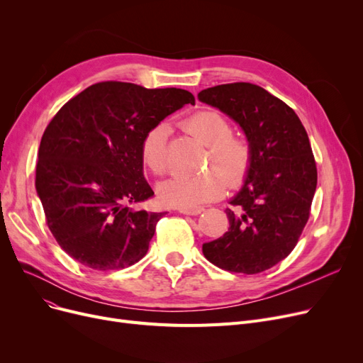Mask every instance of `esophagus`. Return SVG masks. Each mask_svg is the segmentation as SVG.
Returning a JSON list of instances; mask_svg holds the SVG:
<instances>
[{"mask_svg": "<svg viewBox=\"0 0 363 363\" xmlns=\"http://www.w3.org/2000/svg\"><path fill=\"white\" fill-rule=\"evenodd\" d=\"M204 212L203 207H189V208H179V213L189 215V216H197Z\"/></svg>", "mask_w": 363, "mask_h": 363, "instance_id": "34e87169", "label": "esophagus"}]
</instances>
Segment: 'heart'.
I'll list each match as a JSON object with an SVG mask.
<instances>
[{"mask_svg":"<svg viewBox=\"0 0 363 363\" xmlns=\"http://www.w3.org/2000/svg\"><path fill=\"white\" fill-rule=\"evenodd\" d=\"M185 129L207 147L206 169L197 175H175L159 185V199L170 207L189 208L218 200L230 186H238L249 175L253 163L250 143L233 135V125L216 110H200L184 122ZM169 128L159 123L147 130L141 141V159L156 175L169 169Z\"/></svg>","mask_w":363,"mask_h":363,"instance_id":"obj_1","label":"heart"}]
</instances>
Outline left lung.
<instances>
[{"label":"left lung","instance_id":"1","mask_svg":"<svg viewBox=\"0 0 363 363\" xmlns=\"http://www.w3.org/2000/svg\"><path fill=\"white\" fill-rule=\"evenodd\" d=\"M199 100L234 119L253 150L249 175L225 211L230 228L204 242L203 255L225 271L263 272L293 252L311 215L318 172L308 132L291 107L255 84L207 88Z\"/></svg>","mask_w":363,"mask_h":363}]
</instances>
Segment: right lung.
I'll return each mask as SVG.
<instances>
[{
    "label": "right lung",
    "instance_id": "obj_1",
    "mask_svg": "<svg viewBox=\"0 0 363 363\" xmlns=\"http://www.w3.org/2000/svg\"><path fill=\"white\" fill-rule=\"evenodd\" d=\"M194 95L107 81L69 100L48 123L35 186L62 249L91 269H123L141 260L162 213L133 206L155 196L144 178L148 129Z\"/></svg>",
    "mask_w": 363,
    "mask_h": 363
}]
</instances>
